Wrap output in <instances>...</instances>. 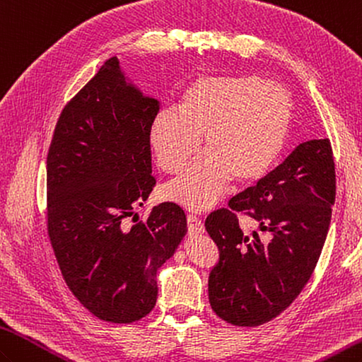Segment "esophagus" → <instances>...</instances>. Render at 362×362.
I'll list each match as a JSON object with an SVG mask.
<instances>
[{
    "instance_id": "esophagus-1",
    "label": "esophagus",
    "mask_w": 362,
    "mask_h": 362,
    "mask_svg": "<svg viewBox=\"0 0 362 362\" xmlns=\"http://www.w3.org/2000/svg\"><path fill=\"white\" fill-rule=\"evenodd\" d=\"M187 229L190 234H202V232H204V224L197 215L189 214L187 215Z\"/></svg>"
}]
</instances>
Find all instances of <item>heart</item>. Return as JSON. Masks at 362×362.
I'll return each mask as SVG.
<instances>
[{"label":"heart","instance_id":"heart-1","mask_svg":"<svg viewBox=\"0 0 362 362\" xmlns=\"http://www.w3.org/2000/svg\"><path fill=\"white\" fill-rule=\"evenodd\" d=\"M293 116L291 94L267 78L199 77L182 93L180 108H160L150 122L148 141L160 170H181L199 148L202 134L207 150L165 184L163 195L207 211L232 178L259 180L282 155Z\"/></svg>","mask_w":362,"mask_h":362}]
</instances>
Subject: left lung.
Returning <instances> with one entry per match:
<instances>
[{
  "label": "left lung",
  "instance_id": "1",
  "mask_svg": "<svg viewBox=\"0 0 362 362\" xmlns=\"http://www.w3.org/2000/svg\"><path fill=\"white\" fill-rule=\"evenodd\" d=\"M336 197L332 144L297 146L254 187L206 218L220 259L209 274V302L216 316L257 327L286 310L316 268L330 228ZM238 214L259 224L262 235H245Z\"/></svg>",
  "mask_w": 362,
  "mask_h": 362
}]
</instances>
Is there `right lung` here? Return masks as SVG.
<instances>
[{
    "mask_svg": "<svg viewBox=\"0 0 362 362\" xmlns=\"http://www.w3.org/2000/svg\"><path fill=\"white\" fill-rule=\"evenodd\" d=\"M156 99L127 83L108 59L72 98L55 125L46 160L47 234L62 276L95 317L132 324L153 310L156 272L187 232L186 214L160 203L124 224L148 198V128Z\"/></svg>",
    "mask_w": 362,
    "mask_h": 362,
    "instance_id": "right-lung-1",
    "label": "right lung"
}]
</instances>
